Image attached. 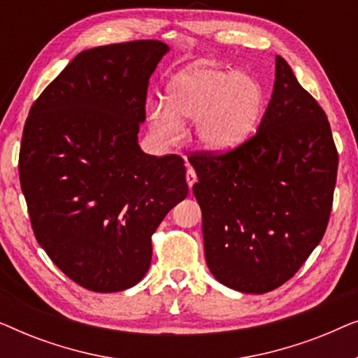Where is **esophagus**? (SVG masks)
Here are the masks:
<instances>
[{"instance_id":"34e87169","label":"esophagus","mask_w":358,"mask_h":358,"mask_svg":"<svg viewBox=\"0 0 358 358\" xmlns=\"http://www.w3.org/2000/svg\"><path fill=\"white\" fill-rule=\"evenodd\" d=\"M185 179H187L189 189H192V185L197 182V174H195L194 168H187V173H185Z\"/></svg>"}]
</instances>
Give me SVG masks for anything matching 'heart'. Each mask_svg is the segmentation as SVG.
I'll list each match as a JSON object with an SVG mask.
<instances>
[{
	"instance_id": "obj_1",
	"label": "heart",
	"mask_w": 358,
	"mask_h": 358,
	"mask_svg": "<svg viewBox=\"0 0 358 358\" xmlns=\"http://www.w3.org/2000/svg\"><path fill=\"white\" fill-rule=\"evenodd\" d=\"M264 91L254 78L195 63L171 78L168 102L148 104L150 129L164 143L182 136V122L195 120L197 141L208 151H229L256 130Z\"/></svg>"
}]
</instances>
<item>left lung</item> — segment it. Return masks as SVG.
<instances>
[{
    "instance_id": "8db88e82",
    "label": "left lung",
    "mask_w": 358,
    "mask_h": 358,
    "mask_svg": "<svg viewBox=\"0 0 358 358\" xmlns=\"http://www.w3.org/2000/svg\"><path fill=\"white\" fill-rule=\"evenodd\" d=\"M189 161L213 277L243 293L290 280L324 236L339 155L326 112L282 57L256 134L224 153L195 151Z\"/></svg>"
}]
</instances>
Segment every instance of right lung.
Instances as JSON below:
<instances>
[{
	"label": "right lung",
	"instance_id": "1",
	"mask_svg": "<svg viewBox=\"0 0 358 358\" xmlns=\"http://www.w3.org/2000/svg\"><path fill=\"white\" fill-rule=\"evenodd\" d=\"M169 47L131 41L73 58L29 112L19 179L37 243L91 292L138 283L151 236L187 197L184 159L140 150L150 76Z\"/></svg>",
	"mask_w": 358,
	"mask_h": 358
}]
</instances>
